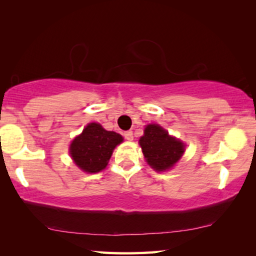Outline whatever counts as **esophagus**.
<instances>
[{
    "instance_id": "obj_1",
    "label": "esophagus",
    "mask_w": 256,
    "mask_h": 256,
    "mask_svg": "<svg viewBox=\"0 0 256 256\" xmlns=\"http://www.w3.org/2000/svg\"><path fill=\"white\" fill-rule=\"evenodd\" d=\"M124 136H125V138H126V140L132 141L133 140V132L132 131L124 132Z\"/></svg>"
}]
</instances>
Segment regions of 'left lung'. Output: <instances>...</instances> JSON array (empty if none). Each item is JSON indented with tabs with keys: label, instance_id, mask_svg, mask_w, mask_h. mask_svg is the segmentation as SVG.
Returning <instances> with one entry per match:
<instances>
[{
	"label": "left lung",
	"instance_id": "8db88e82",
	"mask_svg": "<svg viewBox=\"0 0 256 256\" xmlns=\"http://www.w3.org/2000/svg\"><path fill=\"white\" fill-rule=\"evenodd\" d=\"M138 144L146 162L157 172H164L174 167L185 151L183 142L170 136L158 124L146 125Z\"/></svg>",
	"mask_w": 256,
	"mask_h": 256
}]
</instances>
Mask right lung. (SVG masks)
Masks as SVG:
<instances>
[{"label": "right lung", "instance_id": "1", "mask_svg": "<svg viewBox=\"0 0 256 256\" xmlns=\"http://www.w3.org/2000/svg\"><path fill=\"white\" fill-rule=\"evenodd\" d=\"M122 142L120 134L106 131L99 123H90L72 141L70 154L81 170L94 174L105 170L112 150Z\"/></svg>", "mask_w": 256, "mask_h": 256}]
</instances>
